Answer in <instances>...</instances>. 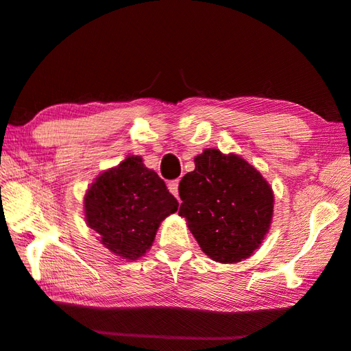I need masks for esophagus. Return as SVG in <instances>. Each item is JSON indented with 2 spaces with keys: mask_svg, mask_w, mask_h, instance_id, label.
Returning <instances> with one entry per match:
<instances>
[{
  "mask_svg": "<svg viewBox=\"0 0 351 351\" xmlns=\"http://www.w3.org/2000/svg\"><path fill=\"white\" fill-rule=\"evenodd\" d=\"M168 190L171 192L176 197H178V180H173V182L168 183Z\"/></svg>",
  "mask_w": 351,
  "mask_h": 351,
  "instance_id": "34e87169",
  "label": "esophagus"
}]
</instances>
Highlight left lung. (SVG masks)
I'll list each match as a JSON object with an SVG mask.
<instances>
[{
	"label": "left lung",
	"instance_id": "obj_1",
	"mask_svg": "<svg viewBox=\"0 0 351 351\" xmlns=\"http://www.w3.org/2000/svg\"><path fill=\"white\" fill-rule=\"evenodd\" d=\"M186 218L200 249L210 259L236 263L247 259L269 231L274 193L256 168L236 154L205 149L195 169L178 184Z\"/></svg>",
	"mask_w": 351,
	"mask_h": 351
}]
</instances>
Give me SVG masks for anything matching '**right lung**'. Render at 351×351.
<instances>
[{
  "label": "right lung",
  "mask_w": 351,
  "mask_h": 351,
  "mask_svg": "<svg viewBox=\"0 0 351 351\" xmlns=\"http://www.w3.org/2000/svg\"><path fill=\"white\" fill-rule=\"evenodd\" d=\"M177 208L164 180L136 155L99 174L84 195L86 224L105 247L127 261L151 249L159 224Z\"/></svg>",
  "instance_id": "1"
}]
</instances>
